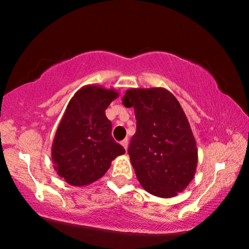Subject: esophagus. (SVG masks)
<instances>
[{
	"label": "esophagus",
	"instance_id": "obj_1",
	"mask_svg": "<svg viewBox=\"0 0 249 249\" xmlns=\"http://www.w3.org/2000/svg\"><path fill=\"white\" fill-rule=\"evenodd\" d=\"M121 144L123 145V147H124L125 150H127V146H128V141H127V139H124V141H122Z\"/></svg>",
	"mask_w": 249,
	"mask_h": 249
}]
</instances>
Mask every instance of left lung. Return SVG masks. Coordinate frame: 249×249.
Wrapping results in <instances>:
<instances>
[{
	"label": "left lung",
	"mask_w": 249,
	"mask_h": 249,
	"mask_svg": "<svg viewBox=\"0 0 249 249\" xmlns=\"http://www.w3.org/2000/svg\"><path fill=\"white\" fill-rule=\"evenodd\" d=\"M123 103L133 107L137 131L128 156L146 192L172 198L188 186L198 164L192 128L179 102L164 88L130 89Z\"/></svg>",
	"instance_id": "left-lung-1"
}]
</instances>
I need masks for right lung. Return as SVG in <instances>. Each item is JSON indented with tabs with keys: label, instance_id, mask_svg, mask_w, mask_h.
<instances>
[{
	"label": "right lung",
	"instance_id": "add662e5",
	"mask_svg": "<svg viewBox=\"0 0 249 249\" xmlns=\"http://www.w3.org/2000/svg\"><path fill=\"white\" fill-rule=\"evenodd\" d=\"M117 97L115 89L90 84L70 99L51 147L53 168L69 185L92 184L107 173L113 159L125 153L111 136L112 124L105 116Z\"/></svg>",
	"mask_w": 249,
	"mask_h": 249
}]
</instances>
